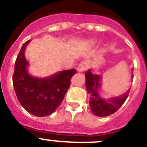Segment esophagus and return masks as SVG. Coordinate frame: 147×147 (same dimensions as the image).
<instances>
[{"label":"esophagus","mask_w":147,"mask_h":147,"mask_svg":"<svg viewBox=\"0 0 147 147\" xmlns=\"http://www.w3.org/2000/svg\"><path fill=\"white\" fill-rule=\"evenodd\" d=\"M87 68H88V64L85 62H81V63L78 65V67H77V70L79 72H83L86 70Z\"/></svg>","instance_id":"34e87169"}]
</instances>
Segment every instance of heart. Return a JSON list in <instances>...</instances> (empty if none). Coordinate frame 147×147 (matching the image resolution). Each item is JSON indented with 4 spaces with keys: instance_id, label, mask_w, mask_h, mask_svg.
Returning <instances> with one entry per match:
<instances>
[{
    "instance_id": "heart-1",
    "label": "heart",
    "mask_w": 147,
    "mask_h": 147,
    "mask_svg": "<svg viewBox=\"0 0 147 147\" xmlns=\"http://www.w3.org/2000/svg\"><path fill=\"white\" fill-rule=\"evenodd\" d=\"M95 42H96V40H95V39H91V40L90 41V44H95Z\"/></svg>"
}]
</instances>
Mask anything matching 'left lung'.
<instances>
[{
  "label": "left lung",
  "instance_id": "obj_1",
  "mask_svg": "<svg viewBox=\"0 0 147 147\" xmlns=\"http://www.w3.org/2000/svg\"><path fill=\"white\" fill-rule=\"evenodd\" d=\"M85 76L87 92L90 96L89 105L91 111L95 116L104 117L113 114L123 105L129 95L130 89L119 96L102 98L99 92L100 89L102 88V75L93 73L92 69H89L85 72ZM131 78L132 80L133 75Z\"/></svg>",
  "mask_w": 147,
  "mask_h": 147
}]
</instances>
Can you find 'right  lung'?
I'll list each match as a JSON object with an SVG mask.
<instances>
[{
    "label": "right lung",
    "instance_id": "obj_1",
    "mask_svg": "<svg viewBox=\"0 0 147 147\" xmlns=\"http://www.w3.org/2000/svg\"><path fill=\"white\" fill-rule=\"evenodd\" d=\"M28 40L23 45L15 62L13 84L17 98L31 114L43 117L52 114L60 105L76 69L62 70L39 78L28 72L30 65L25 57Z\"/></svg>",
    "mask_w": 147,
    "mask_h": 147
}]
</instances>
